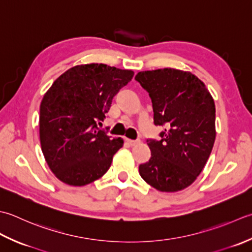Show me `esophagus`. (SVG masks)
I'll return each instance as SVG.
<instances>
[{
	"label": "esophagus",
	"instance_id": "1",
	"mask_svg": "<svg viewBox=\"0 0 252 252\" xmlns=\"http://www.w3.org/2000/svg\"><path fill=\"white\" fill-rule=\"evenodd\" d=\"M127 142L129 143V146L133 147V146H136L138 142H139V140H130V139H127Z\"/></svg>",
	"mask_w": 252,
	"mask_h": 252
}]
</instances>
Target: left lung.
Segmentation results:
<instances>
[{"instance_id":"obj_1","label":"left lung","mask_w":252,"mask_h":252,"mask_svg":"<svg viewBox=\"0 0 252 252\" xmlns=\"http://www.w3.org/2000/svg\"><path fill=\"white\" fill-rule=\"evenodd\" d=\"M135 79L153 107L156 126L165 127L160 139H148L151 158L139 174L160 191L182 190L196 181L215 140V104L207 87L189 71L145 70Z\"/></svg>"}]
</instances>
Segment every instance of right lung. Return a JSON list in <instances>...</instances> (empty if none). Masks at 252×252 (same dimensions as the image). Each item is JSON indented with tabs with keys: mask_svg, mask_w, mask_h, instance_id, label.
<instances>
[{
	"mask_svg": "<svg viewBox=\"0 0 252 252\" xmlns=\"http://www.w3.org/2000/svg\"><path fill=\"white\" fill-rule=\"evenodd\" d=\"M132 76V70L105 64L78 65L62 74L44 94L39 117L41 149L60 181L85 186L110 168L124 141L97 125Z\"/></svg>",
	"mask_w": 252,
	"mask_h": 252,
	"instance_id": "right-lung-1",
	"label": "right lung"
}]
</instances>
